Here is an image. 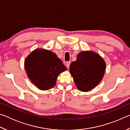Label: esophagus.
Returning a JSON list of instances; mask_svg holds the SVG:
<instances>
[{
	"label": "esophagus",
	"mask_w": 130,
	"mask_h": 130,
	"mask_svg": "<svg viewBox=\"0 0 130 130\" xmlns=\"http://www.w3.org/2000/svg\"><path fill=\"white\" fill-rule=\"evenodd\" d=\"M70 64V61H68V62H67V67L68 68H69Z\"/></svg>",
	"instance_id": "1"
}]
</instances>
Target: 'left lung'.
<instances>
[{"label": "left lung", "instance_id": "obj_1", "mask_svg": "<svg viewBox=\"0 0 130 130\" xmlns=\"http://www.w3.org/2000/svg\"><path fill=\"white\" fill-rule=\"evenodd\" d=\"M106 63L99 54L91 50L78 53L70 65L69 72L78 89L88 92L96 87L104 75Z\"/></svg>", "mask_w": 130, "mask_h": 130}]
</instances>
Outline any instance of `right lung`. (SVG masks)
Wrapping results in <instances>:
<instances>
[{"instance_id":"add662e5","label":"right lung","mask_w":130,"mask_h":130,"mask_svg":"<svg viewBox=\"0 0 130 130\" xmlns=\"http://www.w3.org/2000/svg\"><path fill=\"white\" fill-rule=\"evenodd\" d=\"M25 68L32 83L42 91L54 87L59 74L67 70L54 53L43 49H36L26 57Z\"/></svg>"}]
</instances>
